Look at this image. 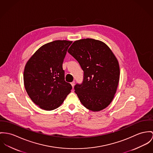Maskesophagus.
<instances>
[{
	"mask_svg": "<svg viewBox=\"0 0 153 153\" xmlns=\"http://www.w3.org/2000/svg\"><path fill=\"white\" fill-rule=\"evenodd\" d=\"M71 85H72V87H73H73H74V84H75V82H74V81L72 82H71Z\"/></svg>",
	"mask_w": 153,
	"mask_h": 153,
	"instance_id": "esophagus-1",
	"label": "esophagus"
}]
</instances>
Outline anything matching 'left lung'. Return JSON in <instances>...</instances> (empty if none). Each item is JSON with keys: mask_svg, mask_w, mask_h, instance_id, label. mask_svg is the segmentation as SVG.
<instances>
[{"mask_svg": "<svg viewBox=\"0 0 153 153\" xmlns=\"http://www.w3.org/2000/svg\"><path fill=\"white\" fill-rule=\"evenodd\" d=\"M68 52L83 71L82 82L74 87L80 102L92 111L104 109L112 101L118 87V60L105 44L91 38L74 41Z\"/></svg>", "mask_w": 153, "mask_h": 153, "instance_id": "obj_1", "label": "left lung"}]
</instances>
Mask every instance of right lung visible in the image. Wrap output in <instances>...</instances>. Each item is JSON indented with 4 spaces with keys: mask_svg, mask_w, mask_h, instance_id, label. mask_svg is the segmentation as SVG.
I'll return each mask as SVG.
<instances>
[{
    "mask_svg": "<svg viewBox=\"0 0 153 153\" xmlns=\"http://www.w3.org/2000/svg\"><path fill=\"white\" fill-rule=\"evenodd\" d=\"M72 41L56 40L38 49L24 71L25 90L36 105L47 111L60 105L72 86L65 80L62 64Z\"/></svg>",
    "mask_w": 153,
    "mask_h": 153,
    "instance_id": "1",
    "label": "right lung"
}]
</instances>
